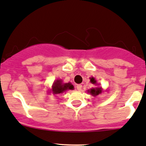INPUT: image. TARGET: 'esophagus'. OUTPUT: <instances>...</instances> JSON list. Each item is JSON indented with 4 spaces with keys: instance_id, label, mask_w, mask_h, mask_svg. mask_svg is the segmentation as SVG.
Masks as SVG:
<instances>
[{
    "instance_id": "esophagus-1",
    "label": "esophagus",
    "mask_w": 146,
    "mask_h": 146,
    "mask_svg": "<svg viewBox=\"0 0 146 146\" xmlns=\"http://www.w3.org/2000/svg\"><path fill=\"white\" fill-rule=\"evenodd\" d=\"M82 88V85H81V84H78L77 86H76V89L78 90V91H81Z\"/></svg>"
}]
</instances>
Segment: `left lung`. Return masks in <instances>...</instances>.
Masks as SVG:
<instances>
[{
    "mask_svg": "<svg viewBox=\"0 0 146 146\" xmlns=\"http://www.w3.org/2000/svg\"><path fill=\"white\" fill-rule=\"evenodd\" d=\"M90 82H91L93 84H95V85H97V82H96V79L94 77L90 78ZM103 91V88L102 87H96V88H92L90 90H88V93H90V94H91L92 96H98L99 94H100Z\"/></svg>",
    "mask_w": 146,
    "mask_h": 146,
    "instance_id": "obj_1",
    "label": "left lung"
}]
</instances>
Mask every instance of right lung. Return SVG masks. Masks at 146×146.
I'll return each mask as SVG.
<instances>
[{
  "mask_svg": "<svg viewBox=\"0 0 146 146\" xmlns=\"http://www.w3.org/2000/svg\"><path fill=\"white\" fill-rule=\"evenodd\" d=\"M74 86L71 83H62L61 79H57L52 84L50 92L53 94H60L68 90H73Z\"/></svg>",
  "mask_w": 146,
  "mask_h": 146,
  "instance_id": "1",
  "label": "right lung"
}]
</instances>
